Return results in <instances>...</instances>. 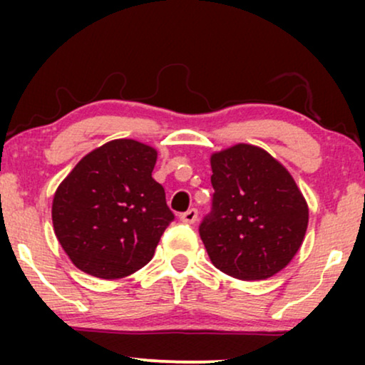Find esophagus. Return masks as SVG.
Here are the masks:
<instances>
[{"mask_svg": "<svg viewBox=\"0 0 365 365\" xmlns=\"http://www.w3.org/2000/svg\"><path fill=\"white\" fill-rule=\"evenodd\" d=\"M197 215H199V212H197V209L195 207H190V209H188V211L182 212V215H180V221L192 225V223H195V221H197Z\"/></svg>", "mask_w": 365, "mask_h": 365, "instance_id": "obj_1", "label": "esophagus"}]
</instances>
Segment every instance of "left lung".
<instances>
[{
    "mask_svg": "<svg viewBox=\"0 0 365 365\" xmlns=\"http://www.w3.org/2000/svg\"><path fill=\"white\" fill-rule=\"evenodd\" d=\"M211 168L212 207L199 226L209 259L233 278H271L304 242L302 192L283 165L250 144L212 154Z\"/></svg>",
    "mask_w": 365,
    "mask_h": 365,
    "instance_id": "1",
    "label": "left lung"
}]
</instances>
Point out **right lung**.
Segmentation results:
<instances>
[{
  "instance_id": "right-lung-1",
  "label": "right lung",
  "mask_w": 365,
  "mask_h": 365,
  "mask_svg": "<svg viewBox=\"0 0 365 365\" xmlns=\"http://www.w3.org/2000/svg\"><path fill=\"white\" fill-rule=\"evenodd\" d=\"M156 149L111 140L83 156L58 187L53 226L63 250L83 273L116 279L153 259L175 215L153 178Z\"/></svg>"
}]
</instances>
